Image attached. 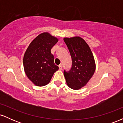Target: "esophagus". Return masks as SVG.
<instances>
[{
	"label": "esophagus",
	"instance_id": "esophagus-1",
	"mask_svg": "<svg viewBox=\"0 0 123 123\" xmlns=\"http://www.w3.org/2000/svg\"><path fill=\"white\" fill-rule=\"evenodd\" d=\"M59 69L60 70L62 69V65H59Z\"/></svg>",
	"mask_w": 123,
	"mask_h": 123
}]
</instances>
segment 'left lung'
<instances>
[{
    "instance_id": "8db88e82",
    "label": "left lung",
    "mask_w": 123,
    "mask_h": 123,
    "mask_svg": "<svg viewBox=\"0 0 123 123\" xmlns=\"http://www.w3.org/2000/svg\"><path fill=\"white\" fill-rule=\"evenodd\" d=\"M72 60L71 69L64 76L66 84L73 90L85 86L95 71L96 65L92 51L86 41L79 36L63 38Z\"/></svg>"
}]
</instances>
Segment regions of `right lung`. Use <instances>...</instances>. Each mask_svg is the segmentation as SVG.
Instances as JSON below:
<instances>
[{"instance_id": "right-lung-1", "label": "right lung", "mask_w": 123, "mask_h": 123, "mask_svg": "<svg viewBox=\"0 0 123 123\" xmlns=\"http://www.w3.org/2000/svg\"><path fill=\"white\" fill-rule=\"evenodd\" d=\"M58 39L48 32L40 33L31 42L23 58L25 74L35 86L49 84L54 73L59 69L51 53L52 47Z\"/></svg>"}]
</instances>
